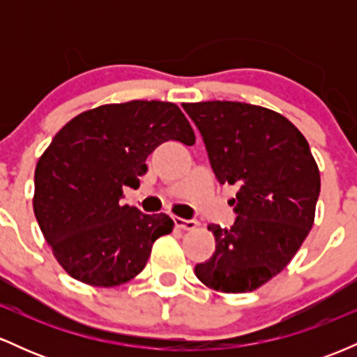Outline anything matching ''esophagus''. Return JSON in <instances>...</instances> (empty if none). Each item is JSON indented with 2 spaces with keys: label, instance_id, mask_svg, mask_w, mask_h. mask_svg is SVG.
I'll list each match as a JSON object with an SVG mask.
<instances>
[{
  "label": "esophagus",
  "instance_id": "esophagus-1",
  "mask_svg": "<svg viewBox=\"0 0 357 357\" xmlns=\"http://www.w3.org/2000/svg\"><path fill=\"white\" fill-rule=\"evenodd\" d=\"M174 225L176 228H179V230H195L196 227H198V221L196 220H184V218H179V216H174Z\"/></svg>",
  "mask_w": 357,
  "mask_h": 357
}]
</instances>
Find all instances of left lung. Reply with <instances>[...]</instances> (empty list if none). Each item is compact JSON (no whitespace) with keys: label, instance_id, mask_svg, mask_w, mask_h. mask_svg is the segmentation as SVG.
Instances as JSON below:
<instances>
[{"label":"left lung","instance_id":"left-lung-1","mask_svg":"<svg viewBox=\"0 0 357 357\" xmlns=\"http://www.w3.org/2000/svg\"><path fill=\"white\" fill-rule=\"evenodd\" d=\"M220 184H236L235 223L208 225L216 248L195 273L216 292H252L280 273L314 225L321 174L289 119L245 102L183 104Z\"/></svg>","mask_w":357,"mask_h":357}]
</instances>
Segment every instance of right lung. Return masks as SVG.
Masks as SVG:
<instances>
[{"label":"right lung","mask_w":357,"mask_h":357,"mask_svg":"<svg viewBox=\"0 0 357 357\" xmlns=\"http://www.w3.org/2000/svg\"><path fill=\"white\" fill-rule=\"evenodd\" d=\"M195 144V132L171 102L100 105L67 122L36 162L33 211L45 240L68 275L96 287L126 284L142 272L159 236L173 231L165 213L121 204L139 188L159 144Z\"/></svg>","instance_id":"obj_1"}]
</instances>
